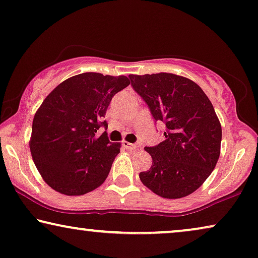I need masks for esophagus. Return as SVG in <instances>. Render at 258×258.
I'll return each instance as SVG.
<instances>
[{"mask_svg":"<svg viewBox=\"0 0 258 258\" xmlns=\"http://www.w3.org/2000/svg\"><path fill=\"white\" fill-rule=\"evenodd\" d=\"M122 145H124V147L126 148H131V150H138V148H141L139 145L137 144H130L127 141H122Z\"/></svg>","mask_w":258,"mask_h":258,"instance_id":"obj_1","label":"esophagus"}]
</instances>
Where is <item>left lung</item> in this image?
Segmentation results:
<instances>
[{"mask_svg":"<svg viewBox=\"0 0 258 258\" xmlns=\"http://www.w3.org/2000/svg\"><path fill=\"white\" fill-rule=\"evenodd\" d=\"M134 91L166 125V139L145 147L152 166L139 174L159 197L180 199L205 182L220 157L222 128L213 104L197 83L173 74L130 75Z\"/></svg>","mask_w":258,"mask_h":258,"instance_id":"8db88e82","label":"left lung"}]
</instances>
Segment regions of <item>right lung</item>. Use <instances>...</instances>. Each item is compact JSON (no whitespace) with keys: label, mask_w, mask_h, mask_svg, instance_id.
I'll return each instance as SVG.
<instances>
[{"label":"right lung","mask_w":258,"mask_h":258,"mask_svg":"<svg viewBox=\"0 0 258 258\" xmlns=\"http://www.w3.org/2000/svg\"><path fill=\"white\" fill-rule=\"evenodd\" d=\"M130 85L125 76L85 72L60 83L36 112L30 138L32 159L52 189L89 193L106 180L120 144H112L104 120L112 97Z\"/></svg>","instance_id":"right-lung-1"}]
</instances>
